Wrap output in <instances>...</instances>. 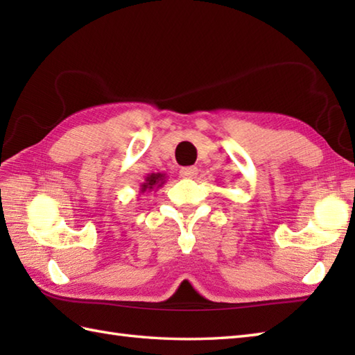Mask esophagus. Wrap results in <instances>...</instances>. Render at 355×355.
Segmentation results:
<instances>
[{"instance_id": "obj_1", "label": "esophagus", "mask_w": 355, "mask_h": 355, "mask_svg": "<svg viewBox=\"0 0 355 355\" xmlns=\"http://www.w3.org/2000/svg\"><path fill=\"white\" fill-rule=\"evenodd\" d=\"M198 173V169L195 166H187V168H182L180 169V175L183 178H195Z\"/></svg>"}]
</instances>
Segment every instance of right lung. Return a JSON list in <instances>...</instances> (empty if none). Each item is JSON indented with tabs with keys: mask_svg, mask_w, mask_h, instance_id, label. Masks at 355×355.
Segmentation results:
<instances>
[{
	"mask_svg": "<svg viewBox=\"0 0 355 355\" xmlns=\"http://www.w3.org/2000/svg\"><path fill=\"white\" fill-rule=\"evenodd\" d=\"M164 183H166V173H163V172L148 173V175L145 177V182L140 184V193L160 189Z\"/></svg>",
	"mask_w": 355,
	"mask_h": 355,
	"instance_id": "right-lung-1",
	"label": "right lung"
}]
</instances>
